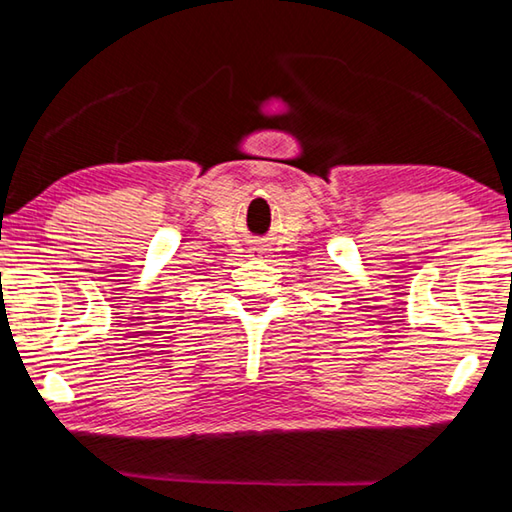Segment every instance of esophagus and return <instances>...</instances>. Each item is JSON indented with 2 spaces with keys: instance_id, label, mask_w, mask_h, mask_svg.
Returning <instances> with one entry per match:
<instances>
[{
  "instance_id": "34e87169",
  "label": "esophagus",
  "mask_w": 512,
  "mask_h": 512,
  "mask_svg": "<svg viewBox=\"0 0 512 512\" xmlns=\"http://www.w3.org/2000/svg\"><path fill=\"white\" fill-rule=\"evenodd\" d=\"M266 248H253V255H264Z\"/></svg>"
}]
</instances>
